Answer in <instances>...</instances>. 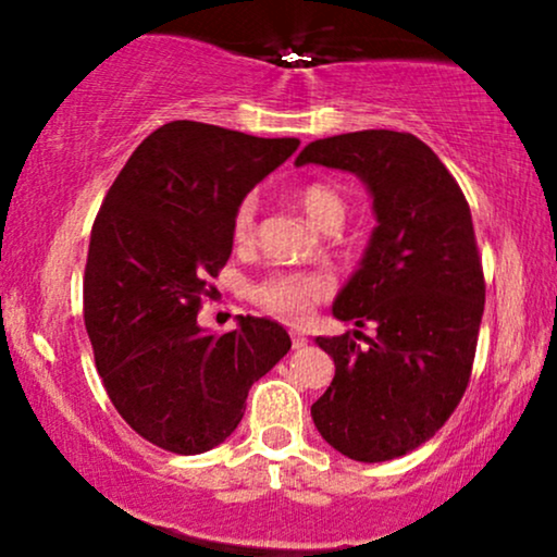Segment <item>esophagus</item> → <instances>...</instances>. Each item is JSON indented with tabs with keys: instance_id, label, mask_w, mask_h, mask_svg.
I'll use <instances>...</instances> for the list:
<instances>
[{
	"instance_id": "obj_1",
	"label": "esophagus",
	"mask_w": 557,
	"mask_h": 557,
	"mask_svg": "<svg viewBox=\"0 0 557 557\" xmlns=\"http://www.w3.org/2000/svg\"><path fill=\"white\" fill-rule=\"evenodd\" d=\"M290 337H293V348H304V345L306 343H309V341H306V337L304 335H298V332H290Z\"/></svg>"
}]
</instances>
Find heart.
Segmentation results:
<instances>
[{"mask_svg":"<svg viewBox=\"0 0 557 557\" xmlns=\"http://www.w3.org/2000/svg\"><path fill=\"white\" fill-rule=\"evenodd\" d=\"M298 203L306 216L319 227H341L345 216V201L335 188L324 183H309L298 190ZM259 198L246 196L235 207L233 214V240L248 246L257 233ZM332 296V280L322 272H274L251 287V298L267 314L300 322L324 298Z\"/></svg>","mask_w":557,"mask_h":557,"instance_id":"obj_1","label":"heart"}]
</instances>
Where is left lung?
<instances>
[{"mask_svg":"<svg viewBox=\"0 0 557 557\" xmlns=\"http://www.w3.org/2000/svg\"><path fill=\"white\" fill-rule=\"evenodd\" d=\"M296 164L359 175L372 190L376 227L359 272L332 314L356 330L317 337L335 361L327 393L311 406L319 434L343 456L380 463L406 456L450 419L469 387L484 272L461 185L411 133L359 131L311 140ZM363 336L367 346L355 343Z\"/></svg>","mask_w":557,"mask_h":557,"instance_id":"left-lung-1","label":"left lung"}]
</instances>
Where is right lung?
<instances>
[{
  "label": "right lung",
  "mask_w": 557,
  "mask_h": 557,
  "mask_svg": "<svg viewBox=\"0 0 557 557\" xmlns=\"http://www.w3.org/2000/svg\"><path fill=\"white\" fill-rule=\"evenodd\" d=\"M298 138H257L175 120L133 151L94 220L83 319L96 369L131 430L177 456L233 434L248 389L290 350L272 319L203 335L212 277L233 251V214Z\"/></svg>",
  "instance_id": "add662e5"
}]
</instances>
